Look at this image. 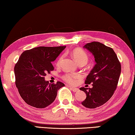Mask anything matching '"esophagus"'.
Instances as JSON below:
<instances>
[{
  "instance_id": "34e87169",
  "label": "esophagus",
  "mask_w": 135,
  "mask_h": 135,
  "mask_svg": "<svg viewBox=\"0 0 135 135\" xmlns=\"http://www.w3.org/2000/svg\"><path fill=\"white\" fill-rule=\"evenodd\" d=\"M67 86H68V87H70V89H71V90H73L74 92H78V91L79 90V89H78V88H75V87H71V86H68V85H67Z\"/></svg>"
}]
</instances>
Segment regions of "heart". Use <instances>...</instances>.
I'll return each instance as SVG.
<instances>
[{
    "mask_svg": "<svg viewBox=\"0 0 135 135\" xmlns=\"http://www.w3.org/2000/svg\"><path fill=\"white\" fill-rule=\"evenodd\" d=\"M72 56L73 57V58L75 59L76 62L78 64L80 63H84L87 64V61H88V56L86 52L83 50L79 49H76L72 51L71 52ZM62 59H63V56H61L59 59L57 64L59 65L61 62ZM80 78V75H79L78 74H73V73H67L65 74V75L63 76V79L64 81H65L67 83L69 84H75L76 79H79Z\"/></svg>",
    "mask_w": 135,
    "mask_h": 135,
    "instance_id": "b5f03b06",
    "label": "heart"
}]
</instances>
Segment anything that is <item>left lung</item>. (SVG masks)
<instances>
[{
    "mask_svg": "<svg viewBox=\"0 0 135 135\" xmlns=\"http://www.w3.org/2000/svg\"><path fill=\"white\" fill-rule=\"evenodd\" d=\"M83 48L93 54L96 64L85 81L87 84H92V88L79 89L86 94L81 104L93 109L103 105L113 96L118 84L121 65L113 49L101 43H87Z\"/></svg>",
    "mask_w": 135,
    "mask_h": 135,
    "instance_id": "left-lung-1",
    "label": "left lung"
}]
</instances>
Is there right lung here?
Here are the masks:
<instances>
[{"instance_id":"add662e5","label":"right lung","mask_w":135,"mask_h":135,"mask_svg":"<svg viewBox=\"0 0 135 135\" xmlns=\"http://www.w3.org/2000/svg\"><path fill=\"white\" fill-rule=\"evenodd\" d=\"M66 46H39L22 53L15 66L16 86L26 103L37 108H44L56 99L57 91L65 86L57 81L51 84L45 81L46 73L54 70L52 62Z\"/></svg>"}]
</instances>
